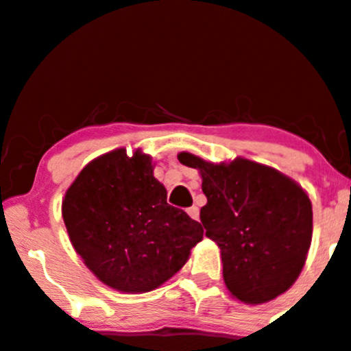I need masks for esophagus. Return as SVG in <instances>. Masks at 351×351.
Segmentation results:
<instances>
[{
  "mask_svg": "<svg viewBox=\"0 0 351 351\" xmlns=\"http://www.w3.org/2000/svg\"><path fill=\"white\" fill-rule=\"evenodd\" d=\"M188 214L189 217L194 219V221H197V219H199V208H197V206H191V208L188 209Z\"/></svg>",
  "mask_w": 351,
  "mask_h": 351,
  "instance_id": "obj_1",
  "label": "esophagus"
}]
</instances>
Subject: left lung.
Instances as JSON below:
<instances>
[{
    "label": "left lung",
    "instance_id": "8db88e82",
    "mask_svg": "<svg viewBox=\"0 0 351 351\" xmlns=\"http://www.w3.org/2000/svg\"><path fill=\"white\" fill-rule=\"evenodd\" d=\"M178 160L201 173L208 197L201 222L221 248L223 282L232 296L261 304L288 291L312 240L306 191L274 168L247 158L216 165L181 152Z\"/></svg>",
    "mask_w": 351,
    "mask_h": 351
}]
</instances>
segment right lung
Returning <instances> with one entry per match:
<instances>
[{
  "instance_id": "add662e5",
  "label": "right lung",
  "mask_w": 351,
  "mask_h": 351,
  "mask_svg": "<svg viewBox=\"0 0 351 351\" xmlns=\"http://www.w3.org/2000/svg\"><path fill=\"white\" fill-rule=\"evenodd\" d=\"M62 216L84 265L109 288L147 293L183 268L201 223L167 202L149 155L117 149L95 158L66 189Z\"/></svg>"
}]
</instances>
